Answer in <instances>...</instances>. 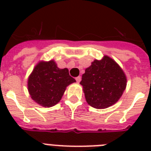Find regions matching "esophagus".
<instances>
[{
	"label": "esophagus",
	"mask_w": 151,
	"mask_h": 151,
	"mask_svg": "<svg viewBox=\"0 0 151 151\" xmlns=\"http://www.w3.org/2000/svg\"><path fill=\"white\" fill-rule=\"evenodd\" d=\"M75 79H76V81H77L78 83H79L81 81V78L80 76H78V77H77Z\"/></svg>",
	"instance_id": "34e87169"
}]
</instances>
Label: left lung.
I'll return each instance as SVG.
<instances>
[{
    "label": "left lung",
    "instance_id": "8db88e82",
    "mask_svg": "<svg viewBox=\"0 0 151 151\" xmlns=\"http://www.w3.org/2000/svg\"><path fill=\"white\" fill-rule=\"evenodd\" d=\"M126 77L116 62L104 56L85 70L80 84L91 106L105 109L117 103L126 87Z\"/></svg>",
    "mask_w": 151,
    "mask_h": 151
}]
</instances>
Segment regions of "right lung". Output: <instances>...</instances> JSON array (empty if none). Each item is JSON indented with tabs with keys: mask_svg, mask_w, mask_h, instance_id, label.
Wrapping results in <instances>:
<instances>
[{
	"mask_svg": "<svg viewBox=\"0 0 151 151\" xmlns=\"http://www.w3.org/2000/svg\"><path fill=\"white\" fill-rule=\"evenodd\" d=\"M76 81L69 74L68 69H59L53 60L39 63L28 79L31 98L45 107L59 103L66 86Z\"/></svg>",
	"mask_w": 151,
	"mask_h": 151,
	"instance_id": "1",
	"label": "right lung"
}]
</instances>
